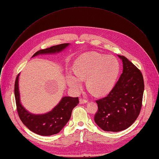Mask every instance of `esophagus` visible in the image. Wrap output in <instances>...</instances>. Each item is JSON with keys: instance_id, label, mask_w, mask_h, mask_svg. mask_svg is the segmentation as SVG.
I'll use <instances>...</instances> for the list:
<instances>
[{"instance_id": "esophagus-1", "label": "esophagus", "mask_w": 159, "mask_h": 159, "mask_svg": "<svg viewBox=\"0 0 159 159\" xmlns=\"http://www.w3.org/2000/svg\"><path fill=\"white\" fill-rule=\"evenodd\" d=\"M87 102V100H85V99H82V98H80V99H79V102H80V104H85V103H86Z\"/></svg>"}]
</instances>
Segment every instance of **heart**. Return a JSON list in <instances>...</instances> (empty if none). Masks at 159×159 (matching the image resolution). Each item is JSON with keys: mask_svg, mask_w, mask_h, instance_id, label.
<instances>
[{"mask_svg": "<svg viewBox=\"0 0 159 159\" xmlns=\"http://www.w3.org/2000/svg\"><path fill=\"white\" fill-rule=\"evenodd\" d=\"M74 74L69 73L67 83L78 91L82 87V80L87 79L89 90L94 94L104 95L112 89L118 77L120 65L113 56H106L91 52L81 55L75 61Z\"/></svg>", "mask_w": 159, "mask_h": 159, "instance_id": "b5f03b06", "label": "heart"}]
</instances>
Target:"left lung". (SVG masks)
<instances>
[{"instance_id": "1", "label": "left lung", "mask_w": 159, "mask_h": 159, "mask_svg": "<svg viewBox=\"0 0 159 159\" xmlns=\"http://www.w3.org/2000/svg\"><path fill=\"white\" fill-rule=\"evenodd\" d=\"M118 57L123 61V73L109 94L96 101L98 110L94 121L106 131L118 132L129 127L138 118L142 106V74L125 57Z\"/></svg>"}]
</instances>
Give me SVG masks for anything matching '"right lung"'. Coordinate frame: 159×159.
Wrapping results in <instances>:
<instances>
[{"mask_svg": "<svg viewBox=\"0 0 159 159\" xmlns=\"http://www.w3.org/2000/svg\"><path fill=\"white\" fill-rule=\"evenodd\" d=\"M69 43H63L36 52L32 57L41 54L59 53L65 49ZM19 74L17 75L14 85V95L17 111L19 118L30 130L42 136H50L59 133L69 121L73 109L79 104V98L63 97L60 102L50 112L43 115H34L29 112L20 102L19 90Z\"/></svg>", "mask_w": 159, "mask_h": 159, "instance_id": "right-lung-1", "label": "right lung"}]
</instances>
